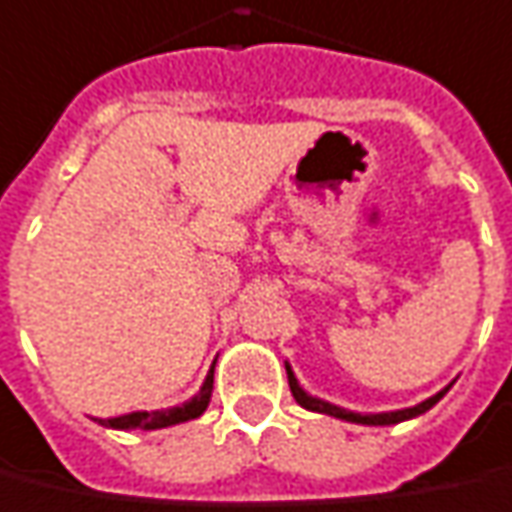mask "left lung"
Here are the masks:
<instances>
[{
    "mask_svg": "<svg viewBox=\"0 0 512 512\" xmlns=\"http://www.w3.org/2000/svg\"><path fill=\"white\" fill-rule=\"evenodd\" d=\"M285 371H288V385H291L293 399L299 402V405L305 407V410H313V413H327V416L343 418V421H352V424H371V427H385V424H399V421H407V418H416L421 413H427L432 405H438L443 399V393L449 391L452 385H446L443 391H438L430 399H424L421 405L416 407H405V410H393V413H352V410H343L338 405H330V402H324V399H316V396H310L305 388H299V382L293 377L291 366L285 363Z\"/></svg>",
    "mask_w": 512,
    "mask_h": 512,
    "instance_id": "left-lung-1",
    "label": "left lung"
}]
</instances>
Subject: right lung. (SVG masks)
<instances>
[{
	"label": "right lung",
	"mask_w": 512,
	"mask_h": 512,
	"mask_svg": "<svg viewBox=\"0 0 512 512\" xmlns=\"http://www.w3.org/2000/svg\"><path fill=\"white\" fill-rule=\"evenodd\" d=\"M216 366V363H213ZM213 366L207 371L202 388L196 393L194 399H188L185 405L169 407V410H138V413H127V416L119 418H102L99 424L105 427H113V430H163V427H171V424H182V421H191V418H199L210 405V393H213Z\"/></svg>",
	"instance_id": "right-lung-1"
}]
</instances>
